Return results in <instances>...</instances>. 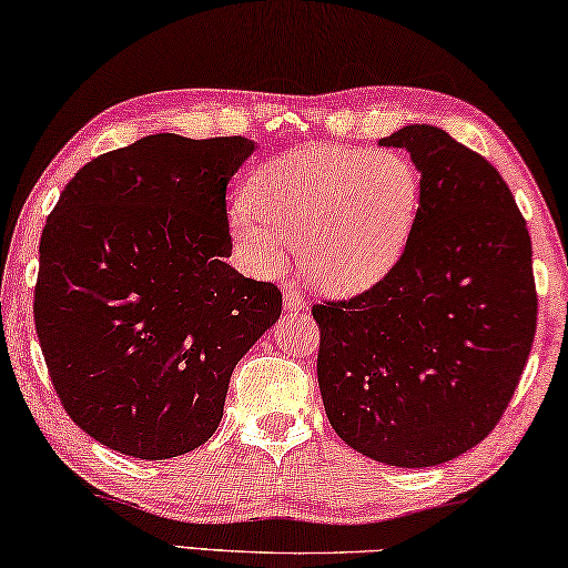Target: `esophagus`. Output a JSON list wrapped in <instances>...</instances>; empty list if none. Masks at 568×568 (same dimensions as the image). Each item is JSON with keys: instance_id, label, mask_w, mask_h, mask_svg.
<instances>
[{"instance_id": "obj_1", "label": "esophagus", "mask_w": 568, "mask_h": 568, "mask_svg": "<svg viewBox=\"0 0 568 568\" xmlns=\"http://www.w3.org/2000/svg\"><path fill=\"white\" fill-rule=\"evenodd\" d=\"M284 310L286 312H304L307 310V300L296 292V290H286L284 292Z\"/></svg>"}]
</instances>
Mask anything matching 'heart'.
<instances>
[{"mask_svg":"<svg viewBox=\"0 0 568 568\" xmlns=\"http://www.w3.org/2000/svg\"><path fill=\"white\" fill-rule=\"evenodd\" d=\"M251 196L231 200L229 229L256 274L282 272L290 241L312 286L353 294L398 264L422 207V174L400 152L304 146L264 164Z\"/></svg>","mask_w":568,"mask_h":568,"instance_id":"1","label":"heart"}]
</instances>
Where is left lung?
Instances as JSON below:
<instances>
[{"mask_svg":"<svg viewBox=\"0 0 568 568\" xmlns=\"http://www.w3.org/2000/svg\"><path fill=\"white\" fill-rule=\"evenodd\" d=\"M381 146L412 154L422 207L383 282L314 304L317 381L347 447L422 469L477 447L513 398L536 335L534 248L500 172L444 129Z\"/></svg>","mask_w":568,"mask_h":568,"instance_id":"8db88e82","label":"left lung"}]
</instances>
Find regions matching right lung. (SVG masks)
<instances>
[{"mask_svg": "<svg viewBox=\"0 0 568 568\" xmlns=\"http://www.w3.org/2000/svg\"><path fill=\"white\" fill-rule=\"evenodd\" d=\"M254 139L152 134L68 182L40 241L34 327L68 416L119 455L193 452L282 314L235 272L225 187Z\"/></svg>", "mask_w": 568, "mask_h": 568, "instance_id": "1", "label": "right lung"}]
</instances>
